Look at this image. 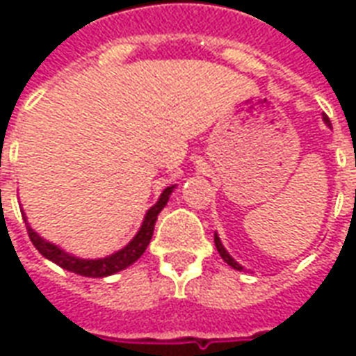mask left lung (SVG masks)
I'll list each match as a JSON object with an SVG mask.
<instances>
[{
  "mask_svg": "<svg viewBox=\"0 0 356 356\" xmlns=\"http://www.w3.org/2000/svg\"><path fill=\"white\" fill-rule=\"evenodd\" d=\"M322 120H324V124L328 125V127H332V124H330V120H328V116H326V114L322 116ZM213 240H216L217 252H219V255L223 257V261L227 263V265H231L232 268H236V270H244V267H242V265H240V263L236 261V259H234V257H232L229 252H227V248L223 246V242H221V238H219V234H217V232H216V236H213Z\"/></svg>",
  "mask_w": 356,
  "mask_h": 356,
  "instance_id": "left-lung-1",
  "label": "left lung"
}]
</instances>
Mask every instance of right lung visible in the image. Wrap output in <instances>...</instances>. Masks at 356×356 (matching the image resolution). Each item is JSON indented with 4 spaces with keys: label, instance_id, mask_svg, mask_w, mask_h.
<instances>
[{
    "label": "right lung",
    "instance_id": "right-lung-1",
    "mask_svg": "<svg viewBox=\"0 0 356 356\" xmlns=\"http://www.w3.org/2000/svg\"><path fill=\"white\" fill-rule=\"evenodd\" d=\"M177 185L165 186L160 194V198L156 202L152 208L148 209L145 213V219H143V225L137 231V234L133 236L127 244H125L122 250H118L114 254L106 255V257H99V259H83V257H78V255H72L65 252L63 248L53 244V242H47V240L40 236L38 232L30 227L26 216L22 211V217L26 221L28 236L32 240V244L35 246V250L49 261L57 263L58 267H63L65 270H70V273H76L80 276H89V278H104V276L116 275L120 270H124L129 265L139 259L140 255L145 254V250L150 244V238H152V232H154L156 219H158V213L165 208V204L170 200L173 188Z\"/></svg>",
    "mask_w": 356,
    "mask_h": 356
}]
</instances>
